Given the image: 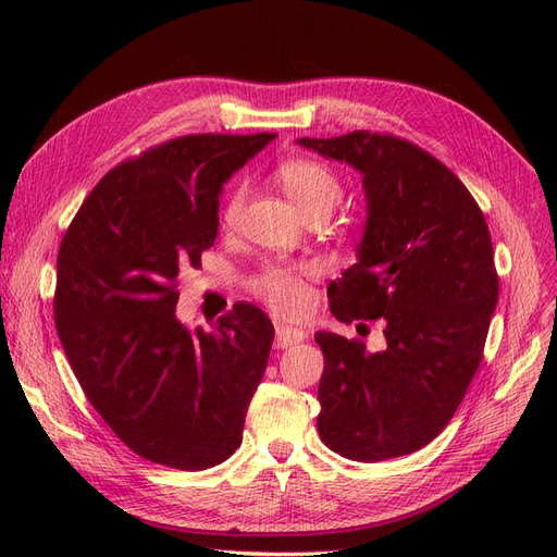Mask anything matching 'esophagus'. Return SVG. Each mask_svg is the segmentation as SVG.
I'll return each mask as SVG.
<instances>
[{
  "instance_id": "1",
  "label": "esophagus",
  "mask_w": 557,
  "mask_h": 557,
  "mask_svg": "<svg viewBox=\"0 0 557 557\" xmlns=\"http://www.w3.org/2000/svg\"><path fill=\"white\" fill-rule=\"evenodd\" d=\"M307 338V332L294 325H277L275 327V347L284 349V347H294L298 343H302Z\"/></svg>"
}]
</instances>
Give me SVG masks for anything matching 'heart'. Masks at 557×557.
<instances>
[{
    "label": "heart",
    "mask_w": 557,
    "mask_h": 557,
    "mask_svg": "<svg viewBox=\"0 0 557 557\" xmlns=\"http://www.w3.org/2000/svg\"><path fill=\"white\" fill-rule=\"evenodd\" d=\"M277 181L296 210L307 216L313 212L332 214V210L341 202L343 187L336 173L325 164L313 160H290L280 166ZM244 208V189L230 194L223 205L221 219L225 225H234L239 221ZM255 290L267 300L277 313L290 315L300 313L309 305V288L298 273L286 269H271L255 282Z\"/></svg>",
    "instance_id": "obj_1"
}]
</instances>
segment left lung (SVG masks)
<instances>
[{
  "mask_svg": "<svg viewBox=\"0 0 557 557\" xmlns=\"http://www.w3.org/2000/svg\"><path fill=\"white\" fill-rule=\"evenodd\" d=\"M296 141L361 173L357 263L327 296L341 323L384 318L386 336L368 352L315 332L320 441L359 462L413 454L454 418L481 363L499 300L487 223L456 175L411 141L370 131Z\"/></svg>",
  "mask_w": 557,
  "mask_h": 557,
  "instance_id": "1",
  "label": "left lung"
}]
</instances>
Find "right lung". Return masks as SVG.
<instances>
[{"label":"right lung","mask_w":557,"mask_h":557,"mask_svg":"<svg viewBox=\"0 0 557 557\" xmlns=\"http://www.w3.org/2000/svg\"><path fill=\"white\" fill-rule=\"evenodd\" d=\"M277 135H187L114 166L55 261L53 315L83 393L141 458L198 472L242 445L273 323L239 302L187 330L175 280L214 246L223 185Z\"/></svg>","instance_id":"1"}]
</instances>
